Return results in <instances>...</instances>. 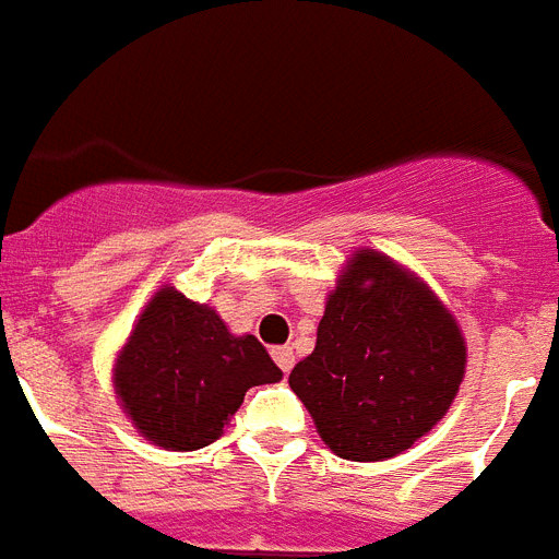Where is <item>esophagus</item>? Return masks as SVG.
I'll return each mask as SVG.
<instances>
[{
    "label": "esophagus",
    "instance_id": "esophagus-1",
    "mask_svg": "<svg viewBox=\"0 0 559 559\" xmlns=\"http://www.w3.org/2000/svg\"><path fill=\"white\" fill-rule=\"evenodd\" d=\"M271 355H274L276 366H280V369H283L285 374L292 372V369H294V352H292V346H276V349L271 352Z\"/></svg>",
    "mask_w": 559,
    "mask_h": 559
}]
</instances>
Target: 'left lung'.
I'll use <instances>...</instances> for the list:
<instances>
[{
    "mask_svg": "<svg viewBox=\"0 0 559 559\" xmlns=\"http://www.w3.org/2000/svg\"><path fill=\"white\" fill-rule=\"evenodd\" d=\"M462 374L453 314L392 259L360 251L329 294L314 352L288 383L337 456L381 462L432 430Z\"/></svg>",
    "mask_w": 559,
    "mask_h": 559,
    "instance_id": "left-lung-1",
    "label": "left lung"
}]
</instances>
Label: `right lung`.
<instances>
[{
	"label": "right lung",
	"instance_id": "right-lung-1",
	"mask_svg": "<svg viewBox=\"0 0 559 559\" xmlns=\"http://www.w3.org/2000/svg\"><path fill=\"white\" fill-rule=\"evenodd\" d=\"M283 378L265 346L234 337L222 317L160 288L120 352L115 386L132 424L169 450L207 448L245 392Z\"/></svg>",
	"mask_w": 559,
	"mask_h": 559
}]
</instances>
